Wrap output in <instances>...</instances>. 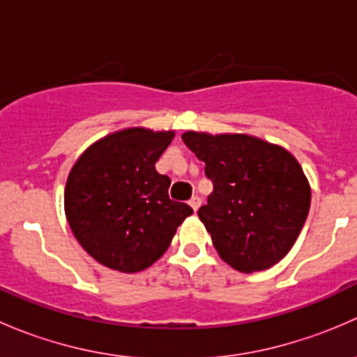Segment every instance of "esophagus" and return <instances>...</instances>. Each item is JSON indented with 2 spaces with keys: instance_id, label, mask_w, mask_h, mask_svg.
I'll return each instance as SVG.
<instances>
[{
  "instance_id": "1",
  "label": "esophagus",
  "mask_w": 357,
  "mask_h": 357,
  "mask_svg": "<svg viewBox=\"0 0 357 357\" xmlns=\"http://www.w3.org/2000/svg\"><path fill=\"white\" fill-rule=\"evenodd\" d=\"M188 204H190V207H192L193 208V211H199V207H200V204H202V200H200V197H197V195H193L192 197V199H190V202H188Z\"/></svg>"
}]
</instances>
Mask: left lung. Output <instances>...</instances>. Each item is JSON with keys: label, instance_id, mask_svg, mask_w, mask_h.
Wrapping results in <instances>:
<instances>
[{"label": "left lung", "instance_id": "left-lung-1", "mask_svg": "<svg viewBox=\"0 0 357 357\" xmlns=\"http://www.w3.org/2000/svg\"><path fill=\"white\" fill-rule=\"evenodd\" d=\"M214 192L199 218L219 257L242 273L264 271L294 247L311 205V186L289 150L243 132L186 131Z\"/></svg>", "mask_w": 357, "mask_h": 357}]
</instances>
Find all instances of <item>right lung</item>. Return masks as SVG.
<instances>
[{
	"instance_id": "1",
	"label": "right lung",
	"mask_w": 357,
	"mask_h": 357,
	"mask_svg": "<svg viewBox=\"0 0 357 357\" xmlns=\"http://www.w3.org/2000/svg\"><path fill=\"white\" fill-rule=\"evenodd\" d=\"M174 131L126 128L89 145L68 172L63 207L75 240L105 268L138 273L164 255L193 214L169 199L155 162Z\"/></svg>"
}]
</instances>
